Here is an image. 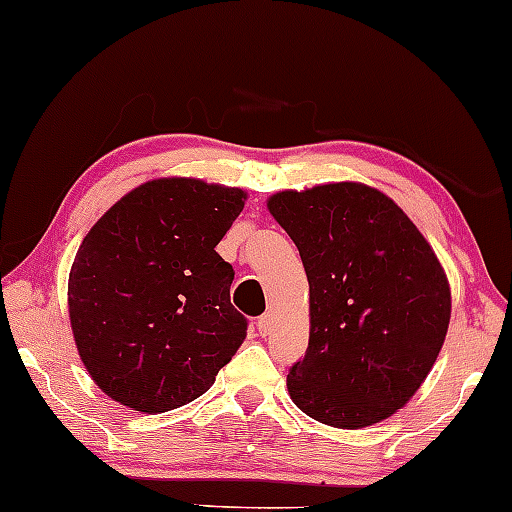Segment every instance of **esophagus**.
Instances as JSON below:
<instances>
[{
  "label": "esophagus",
  "mask_w": 512,
  "mask_h": 512,
  "mask_svg": "<svg viewBox=\"0 0 512 512\" xmlns=\"http://www.w3.org/2000/svg\"><path fill=\"white\" fill-rule=\"evenodd\" d=\"M256 329H258V334H261V336H268L272 331V313H265V315L258 317Z\"/></svg>",
  "instance_id": "34e87169"
}]
</instances>
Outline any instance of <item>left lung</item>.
<instances>
[{
	"mask_svg": "<svg viewBox=\"0 0 512 512\" xmlns=\"http://www.w3.org/2000/svg\"><path fill=\"white\" fill-rule=\"evenodd\" d=\"M268 209L310 284V341L289 369L291 400L334 428L393 416L447 336L451 291L435 251L393 199L362 183L284 190Z\"/></svg>",
	"mask_w": 512,
	"mask_h": 512,
	"instance_id": "obj_1",
	"label": "left lung"
}]
</instances>
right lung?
Returning <instances> with one entry per match:
<instances>
[{
	"instance_id": "obj_1",
	"label": "right lung",
	"mask_w": 512,
	"mask_h": 512,
	"mask_svg": "<svg viewBox=\"0 0 512 512\" xmlns=\"http://www.w3.org/2000/svg\"><path fill=\"white\" fill-rule=\"evenodd\" d=\"M247 192L157 178L124 195L84 237L68 282L86 371L112 400L145 414L214 386L247 336L230 303L235 270L216 244Z\"/></svg>"
}]
</instances>
